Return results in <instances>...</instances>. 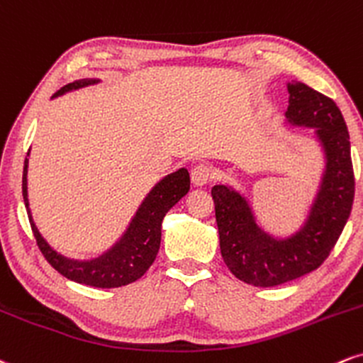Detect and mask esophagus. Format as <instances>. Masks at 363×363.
<instances>
[{
    "mask_svg": "<svg viewBox=\"0 0 363 363\" xmlns=\"http://www.w3.org/2000/svg\"><path fill=\"white\" fill-rule=\"evenodd\" d=\"M190 178H191V183H194L195 186H203V185H207V183L212 182V178H214V172H212L211 166L197 164L194 169H191Z\"/></svg>",
    "mask_w": 363,
    "mask_h": 363,
    "instance_id": "esophagus-1",
    "label": "esophagus"
}]
</instances>
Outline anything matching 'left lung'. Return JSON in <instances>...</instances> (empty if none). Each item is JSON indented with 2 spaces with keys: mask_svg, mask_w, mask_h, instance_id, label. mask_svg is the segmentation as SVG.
<instances>
[{
  "mask_svg": "<svg viewBox=\"0 0 363 363\" xmlns=\"http://www.w3.org/2000/svg\"><path fill=\"white\" fill-rule=\"evenodd\" d=\"M292 125L316 129L325 149L326 169L306 224L287 240H277L257 224L250 203L228 185H216L212 199L220 255L231 274L255 287H275L323 265L352 212L355 178L350 135L331 98L301 81L287 84Z\"/></svg>",
  "mask_w": 363,
  "mask_h": 363,
  "instance_id": "1",
  "label": "left lung"
}]
</instances>
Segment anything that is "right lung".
<instances>
[{"mask_svg": "<svg viewBox=\"0 0 363 363\" xmlns=\"http://www.w3.org/2000/svg\"><path fill=\"white\" fill-rule=\"evenodd\" d=\"M95 83H98V79L72 81V83L62 86L59 91H55L54 96ZM27 168L28 157H25L21 191H23V202L28 211V220L30 225H32V233L35 236L38 250L42 251L44 258L52 265L54 270H57L66 279L98 289H115L122 287V285H129L146 274L149 267L156 259L157 250H160L161 223H163L166 212L174 203L180 202L182 197H185L190 190V174L185 168L164 177L155 189L149 191L147 197L140 203L121 241L115 242L112 248L101 257L89 259V262H78V259H69L55 253L47 245L44 238L40 236L37 225L33 224L28 208Z\"/></svg>", "mask_w": 363, "mask_h": 363, "instance_id": "right-lung-1", "label": "right lung"}]
</instances>
